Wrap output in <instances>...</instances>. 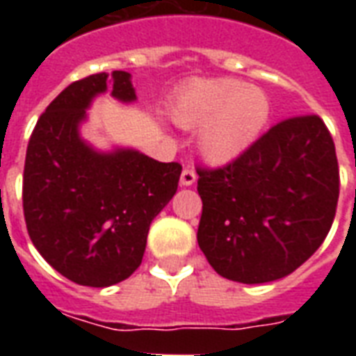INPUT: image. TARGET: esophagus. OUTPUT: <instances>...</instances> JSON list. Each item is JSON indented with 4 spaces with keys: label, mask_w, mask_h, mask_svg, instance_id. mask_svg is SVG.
Masks as SVG:
<instances>
[{
    "label": "esophagus",
    "mask_w": 356,
    "mask_h": 356,
    "mask_svg": "<svg viewBox=\"0 0 356 356\" xmlns=\"http://www.w3.org/2000/svg\"><path fill=\"white\" fill-rule=\"evenodd\" d=\"M195 179H197V175H195L194 170L192 168H184L183 173H181V184L183 186H192L195 183Z\"/></svg>",
    "instance_id": "1"
}]
</instances>
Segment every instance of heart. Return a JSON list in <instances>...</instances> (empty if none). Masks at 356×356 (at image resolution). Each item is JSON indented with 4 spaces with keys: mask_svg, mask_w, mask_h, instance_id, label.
<instances>
[{
    "mask_svg": "<svg viewBox=\"0 0 356 356\" xmlns=\"http://www.w3.org/2000/svg\"><path fill=\"white\" fill-rule=\"evenodd\" d=\"M172 114L181 127H200L207 161L225 164L257 142L270 120V99L236 79H195L179 94Z\"/></svg>",
    "mask_w": 356,
    "mask_h": 356,
    "instance_id": "1",
    "label": "heart"
}]
</instances>
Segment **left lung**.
<instances>
[{
	"instance_id": "8db88e82",
	"label": "left lung",
	"mask_w": 356,
	"mask_h": 356,
	"mask_svg": "<svg viewBox=\"0 0 356 356\" xmlns=\"http://www.w3.org/2000/svg\"><path fill=\"white\" fill-rule=\"evenodd\" d=\"M197 243L231 281L290 275L323 243L337 214V151L316 114L279 122L233 162L197 168Z\"/></svg>"
}]
</instances>
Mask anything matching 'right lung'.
<instances>
[{"mask_svg":"<svg viewBox=\"0 0 356 356\" xmlns=\"http://www.w3.org/2000/svg\"><path fill=\"white\" fill-rule=\"evenodd\" d=\"M136 99L131 74L88 75L66 86L36 122L24 168V216L47 264L83 286L122 282L142 264L151 222L177 192L183 166L136 149L96 151L81 138L92 99Z\"/></svg>","mask_w":356,"mask_h":356,"instance_id":"add662e5","label":"right lung"}]
</instances>
